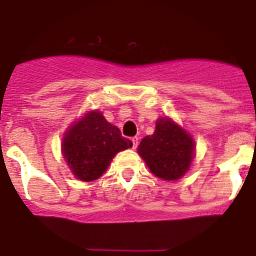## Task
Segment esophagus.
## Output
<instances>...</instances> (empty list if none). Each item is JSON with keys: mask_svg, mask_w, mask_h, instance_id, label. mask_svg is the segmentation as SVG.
Here are the masks:
<instances>
[{"mask_svg": "<svg viewBox=\"0 0 256 256\" xmlns=\"http://www.w3.org/2000/svg\"><path fill=\"white\" fill-rule=\"evenodd\" d=\"M138 136H132V148H136V146H138Z\"/></svg>", "mask_w": 256, "mask_h": 256, "instance_id": "1", "label": "esophagus"}]
</instances>
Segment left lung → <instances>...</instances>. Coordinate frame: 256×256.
I'll list each match as a JSON object with an SVG mask.
<instances>
[{"instance_id":"obj_1","label":"left lung","mask_w":256,"mask_h":256,"mask_svg":"<svg viewBox=\"0 0 256 256\" xmlns=\"http://www.w3.org/2000/svg\"><path fill=\"white\" fill-rule=\"evenodd\" d=\"M140 156L158 178L175 180L184 175L194 156V140L168 118L156 120V132L144 136Z\"/></svg>"}]
</instances>
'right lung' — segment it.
<instances>
[{
    "mask_svg": "<svg viewBox=\"0 0 256 256\" xmlns=\"http://www.w3.org/2000/svg\"><path fill=\"white\" fill-rule=\"evenodd\" d=\"M132 146L100 112H90L66 132L62 152L73 174L90 182L104 174L116 152Z\"/></svg>",
    "mask_w": 256,
    "mask_h": 256,
    "instance_id": "right-lung-1",
    "label": "right lung"
}]
</instances>
